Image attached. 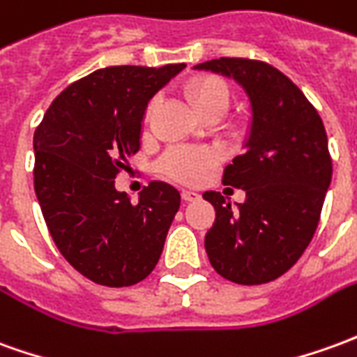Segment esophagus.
Segmentation results:
<instances>
[{"instance_id": "34e87169", "label": "esophagus", "mask_w": 357, "mask_h": 357, "mask_svg": "<svg viewBox=\"0 0 357 357\" xmlns=\"http://www.w3.org/2000/svg\"><path fill=\"white\" fill-rule=\"evenodd\" d=\"M181 197H183V201H187V203L199 201V199H201V195H199L197 191H191V189H183V191H181Z\"/></svg>"}]
</instances>
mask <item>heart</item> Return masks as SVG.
Returning <instances> with one entry per match:
<instances>
[{
    "label": "heart",
    "mask_w": 357,
    "mask_h": 357,
    "mask_svg": "<svg viewBox=\"0 0 357 357\" xmlns=\"http://www.w3.org/2000/svg\"><path fill=\"white\" fill-rule=\"evenodd\" d=\"M185 94L189 102L193 104V108L199 112V116L204 114H220L228 109L230 104V94L226 84L218 79H197L185 86ZM156 102L149 106V116L153 114ZM213 162V154L206 153L203 149H187L179 146L174 149L164 156L162 160V170L166 172L170 178L183 181V183H193L197 179H201L204 170L208 168V164Z\"/></svg>",
    "instance_id": "1"
}]
</instances>
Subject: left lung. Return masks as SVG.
Returning a JSON list of instances; mask_svg holds the SVG:
<instances>
[{"label":"left lung","mask_w":357,"mask_h":357,"mask_svg":"<svg viewBox=\"0 0 357 357\" xmlns=\"http://www.w3.org/2000/svg\"><path fill=\"white\" fill-rule=\"evenodd\" d=\"M193 69L236 81L251 108L243 154L222 178L243 189L245 201L234 211L220 193H203L216 211L206 255L230 282H271L296 265L317 230L333 178L325 126L305 94L268 63L220 57Z\"/></svg>","instance_id":"1"}]
</instances>
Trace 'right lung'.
Masks as SVG:
<instances>
[{"label": "right lung", "mask_w": 357, "mask_h": 357, "mask_svg": "<svg viewBox=\"0 0 357 357\" xmlns=\"http://www.w3.org/2000/svg\"><path fill=\"white\" fill-rule=\"evenodd\" d=\"M185 69L104 67L69 84L34 131V191L75 271L109 288L144 280L160 259L181 195L153 181L133 204L116 176L139 151L146 106Z\"/></svg>", "instance_id": "obj_1"}]
</instances>
